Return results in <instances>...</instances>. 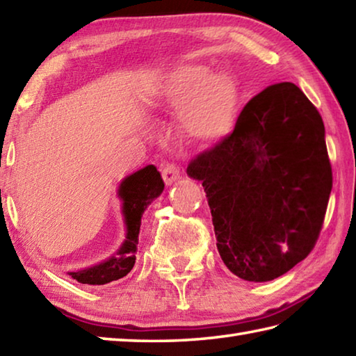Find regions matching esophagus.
Here are the masks:
<instances>
[{
	"label": "esophagus",
	"mask_w": 356,
	"mask_h": 356,
	"mask_svg": "<svg viewBox=\"0 0 356 356\" xmlns=\"http://www.w3.org/2000/svg\"><path fill=\"white\" fill-rule=\"evenodd\" d=\"M162 177H163L166 185H172L174 182H176V180L180 179V170H179V166L174 165V163L166 165L165 168H163V171H162Z\"/></svg>",
	"instance_id": "34e87169"
}]
</instances>
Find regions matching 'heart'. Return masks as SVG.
<instances>
[{"instance_id":"b5f03b06","label":"heart","mask_w":356,"mask_h":356,"mask_svg":"<svg viewBox=\"0 0 356 356\" xmlns=\"http://www.w3.org/2000/svg\"><path fill=\"white\" fill-rule=\"evenodd\" d=\"M159 99L182 108L188 132L197 140L216 142L233 128L238 88L227 74H211L204 65H184L166 76Z\"/></svg>"}]
</instances>
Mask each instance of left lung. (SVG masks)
<instances>
[{"label":"left lung","mask_w":356,"mask_h":356,"mask_svg":"<svg viewBox=\"0 0 356 356\" xmlns=\"http://www.w3.org/2000/svg\"><path fill=\"white\" fill-rule=\"evenodd\" d=\"M210 205L216 245L243 281L280 277L310 254L332 191L323 118L293 83L250 100L232 134L186 168Z\"/></svg>","instance_id":"8db88e82"}]
</instances>
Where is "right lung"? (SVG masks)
Returning <instances> with one entry per match:
<instances>
[{"label":"right lung","mask_w":356,"mask_h":356,"mask_svg":"<svg viewBox=\"0 0 356 356\" xmlns=\"http://www.w3.org/2000/svg\"><path fill=\"white\" fill-rule=\"evenodd\" d=\"M165 184L154 165H148L137 172L131 174L118 188V196L123 200V216L127 224V239L122 243L117 254L111 256L99 266L80 271H71L80 284L103 285L127 276L136 264V252L140 232L142 216L146 208L163 191Z\"/></svg>","instance_id":"1"}]
</instances>
